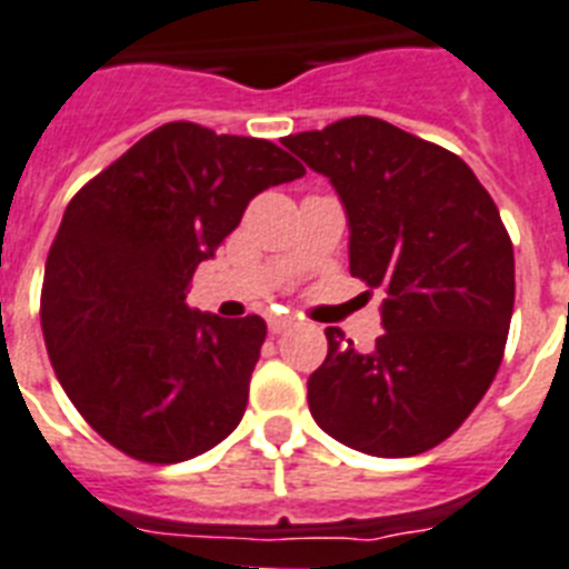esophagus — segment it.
I'll list each match as a JSON object with an SVG mask.
<instances>
[{
    "label": "esophagus",
    "mask_w": 569,
    "mask_h": 569,
    "mask_svg": "<svg viewBox=\"0 0 569 569\" xmlns=\"http://www.w3.org/2000/svg\"><path fill=\"white\" fill-rule=\"evenodd\" d=\"M293 326H296V322L290 317H273V319H270V331H273V335H284V331H290Z\"/></svg>",
    "instance_id": "obj_1"
}]
</instances>
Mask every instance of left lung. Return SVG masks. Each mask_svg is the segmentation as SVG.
<instances>
[{
    "label": "left lung",
    "mask_w": 569,
    "mask_h": 569,
    "mask_svg": "<svg viewBox=\"0 0 569 569\" xmlns=\"http://www.w3.org/2000/svg\"><path fill=\"white\" fill-rule=\"evenodd\" d=\"M281 144L335 186L351 276L387 293L375 349L326 328L313 421L360 453H425L471 416L503 360L515 252L500 211L457 153L372 116Z\"/></svg>",
    "instance_id": "obj_1"
}]
</instances>
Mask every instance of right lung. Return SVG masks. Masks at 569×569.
<instances>
[{
  "label": "right lung",
  "instance_id": "1",
  "mask_svg": "<svg viewBox=\"0 0 569 569\" xmlns=\"http://www.w3.org/2000/svg\"><path fill=\"white\" fill-rule=\"evenodd\" d=\"M302 173L267 139L171 121L66 206L42 279V337L69 401L112 448L186 462L238 427L264 319L194 311L186 293L252 197Z\"/></svg>",
  "mask_w": 569,
  "mask_h": 569
}]
</instances>
